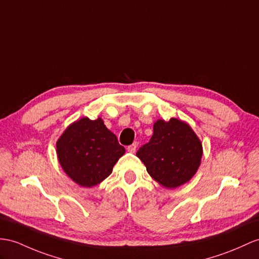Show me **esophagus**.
Returning a JSON list of instances; mask_svg holds the SVG:
<instances>
[{
  "label": "esophagus",
  "mask_w": 259,
  "mask_h": 259,
  "mask_svg": "<svg viewBox=\"0 0 259 259\" xmlns=\"http://www.w3.org/2000/svg\"><path fill=\"white\" fill-rule=\"evenodd\" d=\"M136 147H137V145H136V143H134V144L130 145V146L127 147V150L130 151V153H135V151H136Z\"/></svg>",
  "instance_id": "1"
}]
</instances>
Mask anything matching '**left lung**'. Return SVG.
<instances>
[{
    "instance_id": "1",
    "label": "left lung",
    "mask_w": 259,
    "mask_h": 259,
    "mask_svg": "<svg viewBox=\"0 0 259 259\" xmlns=\"http://www.w3.org/2000/svg\"><path fill=\"white\" fill-rule=\"evenodd\" d=\"M150 177L162 187L185 185L197 172L202 158V144L184 121L158 119L150 141L136 153Z\"/></svg>"
}]
</instances>
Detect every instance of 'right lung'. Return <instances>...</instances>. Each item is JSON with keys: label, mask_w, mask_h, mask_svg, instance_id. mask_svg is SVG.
I'll return each mask as SVG.
<instances>
[{"label": "right lung", "mask_w": 259, "mask_h": 259, "mask_svg": "<svg viewBox=\"0 0 259 259\" xmlns=\"http://www.w3.org/2000/svg\"><path fill=\"white\" fill-rule=\"evenodd\" d=\"M57 156L75 184L90 188L108 178L125 148L103 119L82 117L69 125L57 141Z\"/></svg>", "instance_id": "obj_1"}]
</instances>
